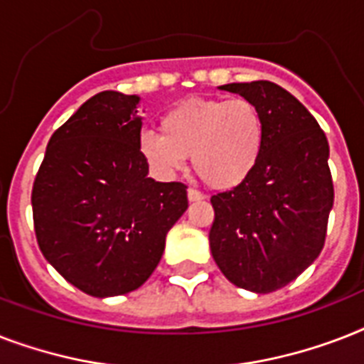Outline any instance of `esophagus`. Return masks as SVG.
Returning a JSON list of instances; mask_svg holds the SVG:
<instances>
[{
  "mask_svg": "<svg viewBox=\"0 0 364 364\" xmlns=\"http://www.w3.org/2000/svg\"><path fill=\"white\" fill-rule=\"evenodd\" d=\"M187 196H188V200H191V202H200V200L205 198L204 194L200 193V191H196V188H188Z\"/></svg>",
  "mask_w": 364,
  "mask_h": 364,
  "instance_id": "obj_1",
  "label": "esophagus"
}]
</instances>
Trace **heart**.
Listing matches in <instances>:
<instances>
[{
    "instance_id": "obj_1",
    "label": "heart",
    "mask_w": 364,
    "mask_h": 364,
    "mask_svg": "<svg viewBox=\"0 0 364 364\" xmlns=\"http://www.w3.org/2000/svg\"><path fill=\"white\" fill-rule=\"evenodd\" d=\"M264 119L245 98H191L160 117V134L143 130L137 151L160 177H173L187 156L213 188H234L257 168L264 147Z\"/></svg>"
}]
</instances>
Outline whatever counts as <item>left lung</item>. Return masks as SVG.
<instances>
[{
  "instance_id": "1",
  "label": "left lung",
  "mask_w": 364,
  "mask_h": 364,
  "mask_svg": "<svg viewBox=\"0 0 364 364\" xmlns=\"http://www.w3.org/2000/svg\"><path fill=\"white\" fill-rule=\"evenodd\" d=\"M219 88L259 107L266 137L253 173L211 196V255L236 287L272 293L296 279L325 245L334 202L328 141L310 111L276 82Z\"/></svg>"
}]
</instances>
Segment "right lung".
Listing matches in <instances>:
<instances>
[{
    "label": "right lung",
    "mask_w": 364,
    "mask_h": 364,
    "mask_svg": "<svg viewBox=\"0 0 364 364\" xmlns=\"http://www.w3.org/2000/svg\"><path fill=\"white\" fill-rule=\"evenodd\" d=\"M137 104V96L115 90L87 100L48 139L31 191L41 253L98 299L147 282L166 234L188 208L183 183L147 177Z\"/></svg>",
    "instance_id": "add662e5"
}]
</instances>
